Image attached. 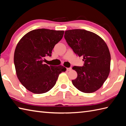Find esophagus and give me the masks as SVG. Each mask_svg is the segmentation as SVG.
I'll return each mask as SVG.
<instances>
[{"mask_svg":"<svg viewBox=\"0 0 126 126\" xmlns=\"http://www.w3.org/2000/svg\"><path fill=\"white\" fill-rule=\"evenodd\" d=\"M71 70V68H66V70H67V71H70Z\"/></svg>","mask_w":126,"mask_h":126,"instance_id":"1","label":"esophagus"}]
</instances>
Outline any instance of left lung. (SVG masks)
Returning <instances> with one entry per match:
<instances>
[{
	"mask_svg": "<svg viewBox=\"0 0 126 126\" xmlns=\"http://www.w3.org/2000/svg\"><path fill=\"white\" fill-rule=\"evenodd\" d=\"M66 43L79 57H83V66H74L78 74L73 85L84 93H93L102 87L110 71L111 56L104 40L97 34L84 29L65 32Z\"/></svg>",
	"mask_w": 126,
	"mask_h": 126,
	"instance_id": "obj_1",
	"label": "left lung"
}]
</instances>
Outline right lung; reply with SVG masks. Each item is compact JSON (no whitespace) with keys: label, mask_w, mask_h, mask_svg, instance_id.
I'll use <instances>...</instances> for the list:
<instances>
[{"label":"right lung","mask_w":126,"mask_h":126,"mask_svg":"<svg viewBox=\"0 0 126 126\" xmlns=\"http://www.w3.org/2000/svg\"><path fill=\"white\" fill-rule=\"evenodd\" d=\"M63 31L38 29L25 34L17 44L14 64L19 81L27 90L35 94L50 91L59 75L66 68L62 65L44 64L46 56H51L56 44L63 38Z\"/></svg>","instance_id":"add662e5"}]
</instances>
